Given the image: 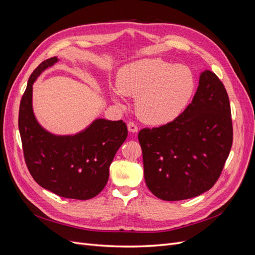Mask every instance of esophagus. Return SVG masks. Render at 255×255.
<instances>
[{
	"label": "esophagus",
	"instance_id": "34e87169",
	"mask_svg": "<svg viewBox=\"0 0 255 255\" xmlns=\"http://www.w3.org/2000/svg\"><path fill=\"white\" fill-rule=\"evenodd\" d=\"M128 128L130 133H137V130H138V128L134 122H128Z\"/></svg>",
	"mask_w": 255,
	"mask_h": 255
}]
</instances>
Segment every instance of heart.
I'll return each instance as SVG.
<instances>
[{"mask_svg":"<svg viewBox=\"0 0 255 255\" xmlns=\"http://www.w3.org/2000/svg\"><path fill=\"white\" fill-rule=\"evenodd\" d=\"M113 92L119 102L120 92L135 98V110L150 125H166L185 111L194 96L195 76L190 68L161 58H143L122 67Z\"/></svg>","mask_w":255,"mask_h":255,"instance_id":"b5f03b06","label":"heart"}]
</instances>
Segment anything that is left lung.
I'll use <instances>...</instances> for the list:
<instances>
[{
	"mask_svg": "<svg viewBox=\"0 0 255 255\" xmlns=\"http://www.w3.org/2000/svg\"><path fill=\"white\" fill-rule=\"evenodd\" d=\"M138 140L145 184L154 196L180 201L211 189L233 142L229 97L218 76L203 71L186 110L165 126L142 128Z\"/></svg>",
	"mask_w": 255,
	"mask_h": 255,
	"instance_id": "8db88e82",
	"label": "left lung"
}]
</instances>
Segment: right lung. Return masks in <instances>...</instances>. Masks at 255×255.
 <instances>
[{
  "label": "right lung",
  "instance_id": "right-lung-1",
  "mask_svg": "<svg viewBox=\"0 0 255 255\" xmlns=\"http://www.w3.org/2000/svg\"><path fill=\"white\" fill-rule=\"evenodd\" d=\"M57 61L56 56L51 57L35 69L21 99L23 153L29 173L41 187L59 197L88 200L105 187L110 166L127 139L128 128L122 120L99 118L74 135H55L43 128L33 111V84Z\"/></svg>",
  "mask_w": 255,
  "mask_h": 255
}]
</instances>
